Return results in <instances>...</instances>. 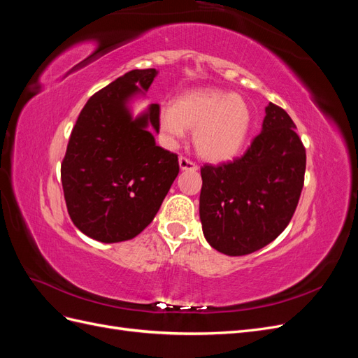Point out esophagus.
Returning a JSON list of instances; mask_svg holds the SVG:
<instances>
[{
  "mask_svg": "<svg viewBox=\"0 0 358 358\" xmlns=\"http://www.w3.org/2000/svg\"><path fill=\"white\" fill-rule=\"evenodd\" d=\"M179 166H180V170H197L199 169L196 162H192L187 157H179Z\"/></svg>",
  "mask_w": 358,
  "mask_h": 358,
  "instance_id": "34e87169",
  "label": "esophagus"
}]
</instances>
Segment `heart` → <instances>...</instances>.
I'll return each mask as SVG.
<instances>
[{"mask_svg":"<svg viewBox=\"0 0 358 358\" xmlns=\"http://www.w3.org/2000/svg\"><path fill=\"white\" fill-rule=\"evenodd\" d=\"M252 125V110L243 96L216 88L183 92L159 110V127L169 143L192 131L197 154L224 162L241 152Z\"/></svg>","mask_w":358,"mask_h":358,"instance_id":"1","label":"heart"}]
</instances>
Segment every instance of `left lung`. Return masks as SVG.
I'll return each mask as SVG.
<instances>
[{
  "label": "left lung",
  "instance_id": "left-lung-1",
  "mask_svg": "<svg viewBox=\"0 0 358 358\" xmlns=\"http://www.w3.org/2000/svg\"><path fill=\"white\" fill-rule=\"evenodd\" d=\"M305 170L306 149L296 124L282 107L268 103L262 133L241 158L201 167L206 241L231 257L273 242L296 212Z\"/></svg>",
  "mask_w": 358,
  "mask_h": 358
}]
</instances>
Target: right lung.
I'll use <instances>...</instances> for the list:
<instances>
[{
	"mask_svg": "<svg viewBox=\"0 0 358 358\" xmlns=\"http://www.w3.org/2000/svg\"><path fill=\"white\" fill-rule=\"evenodd\" d=\"M158 71L131 70L85 104L61 164L67 210L78 229L103 243L129 241L152 222L179 173L178 155L157 146L159 104L136 119L133 96L149 90Z\"/></svg>",
	"mask_w": 358,
	"mask_h": 358,
	"instance_id": "right-lung-1",
	"label": "right lung"
}]
</instances>
